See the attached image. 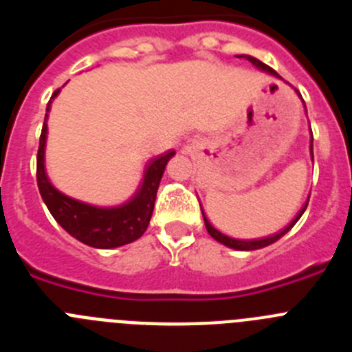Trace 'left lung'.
Returning <instances> with one entry per match:
<instances>
[{"label": "left lung", "instance_id": "left-lung-1", "mask_svg": "<svg viewBox=\"0 0 352 352\" xmlns=\"http://www.w3.org/2000/svg\"><path fill=\"white\" fill-rule=\"evenodd\" d=\"M239 58H245V60L250 61V63L254 65V67H256V68H259V70H263V72H266V74H272V76L278 77V74H276V72L273 70V68H270L268 65H264L263 61H259V60H257V58H254V56L241 54V56H239ZM312 141H314V139H312ZM312 141H310V153H312ZM312 158H314V153H312ZM307 206H309V201L305 203V206L301 208L300 213H298L296 217H294V220H292V222L289 223V226L285 227V229H282V231L276 232V234L268 236V238H261V239H234V238H229V236H226V234H222V232H220V231H217V229H214V227L210 223V220H208L206 217H204V213H203V217H204V226H206L208 232H210L211 238L217 239L219 243L226 245V247H229V248H234V250H257V248H264V247H268V245L275 243L276 239H280L282 236L285 234V232L291 231L292 227H294V223H296L298 220H300L301 214H303V211L307 210ZM201 211H203V208H201Z\"/></svg>", "mask_w": 352, "mask_h": 352}]
</instances>
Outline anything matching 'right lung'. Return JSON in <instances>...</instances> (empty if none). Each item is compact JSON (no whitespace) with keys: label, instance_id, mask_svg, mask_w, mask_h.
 Wrapping results in <instances>:
<instances>
[{"label":"right lung","instance_id":"right-lung-1","mask_svg":"<svg viewBox=\"0 0 352 352\" xmlns=\"http://www.w3.org/2000/svg\"><path fill=\"white\" fill-rule=\"evenodd\" d=\"M58 93L60 89H56L47 104V113H45L42 135H40L38 155H36V183H38L43 203L49 208L56 222L60 223L68 234L79 239L80 243L89 245L93 248H116L121 245L132 243L141 238L148 229V223L153 214L162 174L166 170L167 162L176 155V151L170 149L167 153L149 162L146 166L144 178H142L139 190L133 194L132 199L120 206H93V204L68 197L52 185L45 173L47 114Z\"/></svg>","mask_w":352,"mask_h":352}]
</instances>
